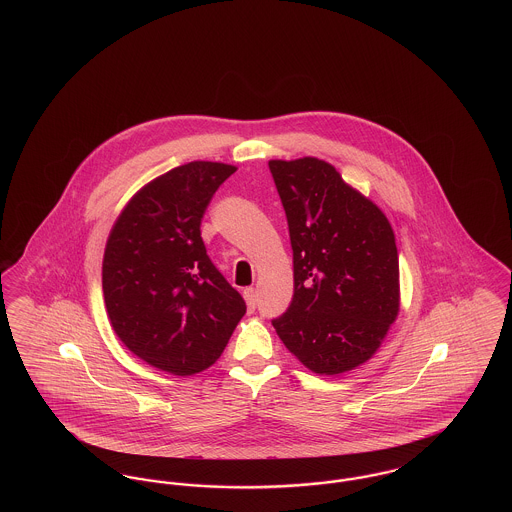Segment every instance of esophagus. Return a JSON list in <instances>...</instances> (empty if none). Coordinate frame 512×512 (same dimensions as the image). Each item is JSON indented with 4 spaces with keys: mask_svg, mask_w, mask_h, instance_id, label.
<instances>
[{
    "mask_svg": "<svg viewBox=\"0 0 512 512\" xmlns=\"http://www.w3.org/2000/svg\"><path fill=\"white\" fill-rule=\"evenodd\" d=\"M244 297L247 309L255 311V307H257V292H255V288H245Z\"/></svg>",
    "mask_w": 512,
    "mask_h": 512,
    "instance_id": "esophagus-1",
    "label": "esophagus"
}]
</instances>
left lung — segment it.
<instances>
[{"mask_svg":"<svg viewBox=\"0 0 512 512\" xmlns=\"http://www.w3.org/2000/svg\"><path fill=\"white\" fill-rule=\"evenodd\" d=\"M293 249V297L272 318L280 340L317 374L368 361L399 311V257L386 215L332 165L268 161Z\"/></svg>","mask_w":512,"mask_h":512,"instance_id":"8db88e82","label":"left lung"}]
</instances>
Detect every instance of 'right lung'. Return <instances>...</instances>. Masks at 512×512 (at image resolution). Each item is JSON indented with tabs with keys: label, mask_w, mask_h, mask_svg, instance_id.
I'll return each instance as SVG.
<instances>
[{
	"label": "right lung",
	"mask_w": 512,
	"mask_h": 512,
	"mask_svg": "<svg viewBox=\"0 0 512 512\" xmlns=\"http://www.w3.org/2000/svg\"><path fill=\"white\" fill-rule=\"evenodd\" d=\"M236 167L194 161L130 199L103 255V297L115 334L176 376L213 365L245 315L244 297L207 255L201 219Z\"/></svg>",
	"instance_id": "right-lung-1"
}]
</instances>
